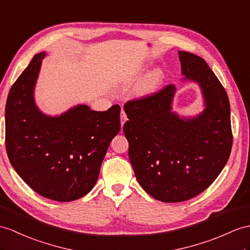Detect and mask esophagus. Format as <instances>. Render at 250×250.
Here are the masks:
<instances>
[{
	"mask_svg": "<svg viewBox=\"0 0 250 250\" xmlns=\"http://www.w3.org/2000/svg\"><path fill=\"white\" fill-rule=\"evenodd\" d=\"M126 120H127V115H126V113H125V111L123 110V109H122V111H121V124L124 125Z\"/></svg>",
	"mask_w": 250,
	"mask_h": 250,
	"instance_id": "1",
	"label": "esophagus"
}]
</instances>
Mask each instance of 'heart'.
Instances as JSON below:
<instances>
[{
	"label": "heart",
	"mask_w": 250,
	"mask_h": 250,
	"mask_svg": "<svg viewBox=\"0 0 250 250\" xmlns=\"http://www.w3.org/2000/svg\"><path fill=\"white\" fill-rule=\"evenodd\" d=\"M159 77H160V72L156 71V72H154V74L151 75V81L156 82V81H158V79H159Z\"/></svg>",
	"instance_id": "heart-1"
}]
</instances>
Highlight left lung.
<instances>
[{"label":"left lung","mask_w":250,"mask_h":250,"mask_svg":"<svg viewBox=\"0 0 250 250\" xmlns=\"http://www.w3.org/2000/svg\"><path fill=\"white\" fill-rule=\"evenodd\" d=\"M178 54L182 74L202 88V114L181 120L171 111L173 84L124 105L133 172L144 191L163 203L185 202L208 188L227 163L233 140L223 84L203 58Z\"/></svg>","instance_id":"obj_1"}]
</instances>
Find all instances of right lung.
Here are the masks:
<instances>
[{
	"mask_svg": "<svg viewBox=\"0 0 250 250\" xmlns=\"http://www.w3.org/2000/svg\"><path fill=\"white\" fill-rule=\"evenodd\" d=\"M44 56L35 55L10 88L5 108L6 151L16 172L35 192L72 202L96 184L109 144L121 129V108L94 111L78 105L60 117L41 113L33 93Z\"/></svg>",
	"mask_w": 250,
	"mask_h": 250,
	"instance_id": "add662e5",
	"label": "right lung"
}]
</instances>
